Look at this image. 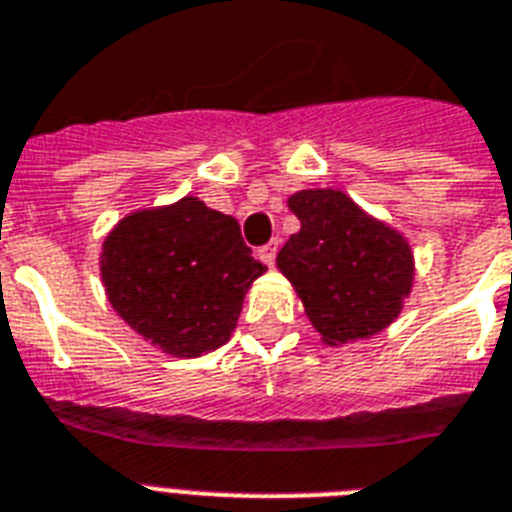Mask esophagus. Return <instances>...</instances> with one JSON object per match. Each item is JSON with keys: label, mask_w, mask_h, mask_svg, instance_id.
Here are the masks:
<instances>
[{"label": "esophagus", "mask_w": 512, "mask_h": 512, "mask_svg": "<svg viewBox=\"0 0 512 512\" xmlns=\"http://www.w3.org/2000/svg\"><path fill=\"white\" fill-rule=\"evenodd\" d=\"M259 259L264 261L266 266H274V259H277V240H269L266 246L259 248Z\"/></svg>", "instance_id": "34e87169"}]
</instances>
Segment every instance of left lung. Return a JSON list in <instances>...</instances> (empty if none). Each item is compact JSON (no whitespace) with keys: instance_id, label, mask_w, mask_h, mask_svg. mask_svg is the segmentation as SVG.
Instances as JSON below:
<instances>
[{"instance_id":"1","label":"left lung","mask_w":512,"mask_h":512,"mask_svg":"<svg viewBox=\"0 0 512 512\" xmlns=\"http://www.w3.org/2000/svg\"><path fill=\"white\" fill-rule=\"evenodd\" d=\"M287 206L301 219L277 266L327 345H345L390 327L413 287L408 240L342 190H298Z\"/></svg>"}]
</instances>
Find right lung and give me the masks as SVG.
<instances>
[{"mask_svg":"<svg viewBox=\"0 0 512 512\" xmlns=\"http://www.w3.org/2000/svg\"><path fill=\"white\" fill-rule=\"evenodd\" d=\"M264 272L238 219L193 196L133 211L101 246V280L114 311L177 358L225 345L248 287Z\"/></svg>","mask_w":512,"mask_h":512,"instance_id":"right-lung-1","label":"right lung"}]
</instances>
